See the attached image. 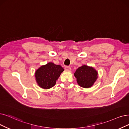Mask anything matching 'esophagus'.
Listing matches in <instances>:
<instances>
[{
	"label": "esophagus",
	"instance_id": "obj_1",
	"mask_svg": "<svg viewBox=\"0 0 129 129\" xmlns=\"http://www.w3.org/2000/svg\"><path fill=\"white\" fill-rule=\"evenodd\" d=\"M64 69L66 70H67V71H70V70H71V68L69 66H66Z\"/></svg>",
	"mask_w": 129,
	"mask_h": 129
}]
</instances>
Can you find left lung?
Returning <instances> with one entry per match:
<instances>
[{"mask_svg":"<svg viewBox=\"0 0 129 129\" xmlns=\"http://www.w3.org/2000/svg\"><path fill=\"white\" fill-rule=\"evenodd\" d=\"M74 75L78 85L84 88H89L97 78V72L92 67L84 65L76 70Z\"/></svg>","mask_w":129,"mask_h":129,"instance_id":"1","label":"left lung"}]
</instances>
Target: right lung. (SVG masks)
Masks as SVG:
<instances>
[{
    "instance_id": "1",
    "label": "right lung",
    "mask_w": 129,
    "mask_h": 129,
    "mask_svg": "<svg viewBox=\"0 0 129 129\" xmlns=\"http://www.w3.org/2000/svg\"><path fill=\"white\" fill-rule=\"evenodd\" d=\"M63 71V68L61 66L49 62L41 66L36 71V80L41 88H50L55 85L56 80Z\"/></svg>"
}]
</instances>
